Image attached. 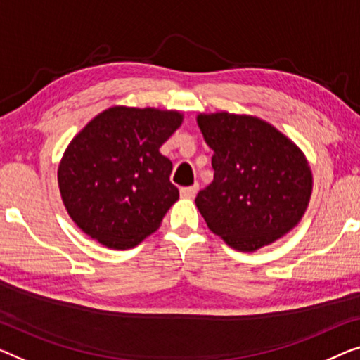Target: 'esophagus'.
<instances>
[{"instance_id":"34e87169","label":"esophagus","mask_w":360,"mask_h":360,"mask_svg":"<svg viewBox=\"0 0 360 360\" xmlns=\"http://www.w3.org/2000/svg\"><path fill=\"white\" fill-rule=\"evenodd\" d=\"M197 191H199V186L197 184L189 186V187H181V195L182 197H194L197 194Z\"/></svg>"}]
</instances>
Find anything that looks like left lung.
Instances as JSON below:
<instances>
[{
	"instance_id": "1",
	"label": "left lung",
	"mask_w": 360,
	"mask_h": 360,
	"mask_svg": "<svg viewBox=\"0 0 360 360\" xmlns=\"http://www.w3.org/2000/svg\"><path fill=\"white\" fill-rule=\"evenodd\" d=\"M197 124L214 150V181L195 197L207 226L240 251L290 231L311 194L310 166L297 145L251 115L217 112Z\"/></svg>"
}]
</instances>
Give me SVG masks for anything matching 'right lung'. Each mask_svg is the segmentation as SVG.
<instances>
[{
	"label": "right lung",
	"mask_w": 360,
	"mask_h": 360,
	"mask_svg": "<svg viewBox=\"0 0 360 360\" xmlns=\"http://www.w3.org/2000/svg\"><path fill=\"white\" fill-rule=\"evenodd\" d=\"M182 122L176 110L110 108L72 140L58 166L70 217L86 235L127 250L158 229L179 191L160 146Z\"/></svg>",
	"instance_id": "obj_1"
}]
</instances>
